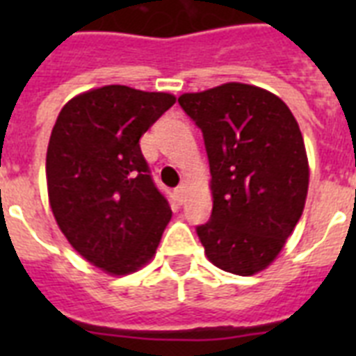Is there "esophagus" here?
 <instances>
[{"label":"esophagus","instance_id":"obj_1","mask_svg":"<svg viewBox=\"0 0 356 356\" xmlns=\"http://www.w3.org/2000/svg\"><path fill=\"white\" fill-rule=\"evenodd\" d=\"M186 192H188V186H186V183L179 184L177 188H175V195H177V200L183 201L184 195H186Z\"/></svg>","mask_w":356,"mask_h":356}]
</instances>
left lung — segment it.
I'll use <instances>...</instances> for the list:
<instances>
[{
    "instance_id": "obj_1",
    "label": "left lung",
    "mask_w": 356,
    "mask_h": 356,
    "mask_svg": "<svg viewBox=\"0 0 356 356\" xmlns=\"http://www.w3.org/2000/svg\"><path fill=\"white\" fill-rule=\"evenodd\" d=\"M211 166L212 214L197 225L220 270L253 275L273 262L303 214L309 162L299 125L275 94L227 83L183 94Z\"/></svg>"
}]
</instances>
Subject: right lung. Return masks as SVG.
Masks as SVG:
<instances>
[{"label":"right lung","mask_w":356,"mask_h":356,"mask_svg":"<svg viewBox=\"0 0 356 356\" xmlns=\"http://www.w3.org/2000/svg\"><path fill=\"white\" fill-rule=\"evenodd\" d=\"M173 103L172 94L108 85L70 99L51 131L46 177L53 216L81 257L113 275L149 262L172 218L140 136Z\"/></svg>","instance_id":"1"}]
</instances>
